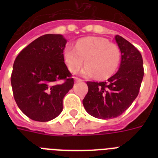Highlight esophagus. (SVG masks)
Here are the masks:
<instances>
[{"label": "esophagus", "mask_w": 158, "mask_h": 158, "mask_svg": "<svg viewBox=\"0 0 158 158\" xmlns=\"http://www.w3.org/2000/svg\"><path fill=\"white\" fill-rule=\"evenodd\" d=\"M74 80H75L76 82H81L82 81L81 79H79V78H76V77L74 78Z\"/></svg>", "instance_id": "34e87169"}]
</instances>
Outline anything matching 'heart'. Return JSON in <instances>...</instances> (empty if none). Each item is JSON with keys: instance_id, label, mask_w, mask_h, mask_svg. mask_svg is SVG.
<instances>
[{"instance_id": "1", "label": "heart", "mask_w": 158, "mask_h": 158, "mask_svg": "<svg viewBox=\"0 0 158 158\" xmlns=\"http://www.w3.org/2000/svg\"><path fill=\"white\" fill-rule=\"evenodd\" d=\"M64 60L68 69L75 73L86 65L82 74L91 77L97 74L99 79L111 76L118 69L120 61V51L116 44L98 37H87L77 41L75 47L66 46L64 49Z\"/></svg>"}]
</instances>
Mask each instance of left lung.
I'll use <instances>...</instances> for the list:
<instances>
[{"label":"left lung","instance_id":"obj_1","mask_svg":"<svg viewBox=\"0 0 158 158\" xmlns=\"http://www.w3.org/2000/svg\"><path fill=\"white\" fill-rule=\"evenodd\" d=\"M115 39L121 53L119 70L106 82H87L89 91L83 100L87 112L99 119L117 117L127 110L137 98L144 74L137 48L120 36Z\"/></svg>","mask_w":158,"mask_h":158}]
</instances>
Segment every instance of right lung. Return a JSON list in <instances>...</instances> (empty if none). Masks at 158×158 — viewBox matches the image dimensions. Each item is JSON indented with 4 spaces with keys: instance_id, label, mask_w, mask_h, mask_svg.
<instances>
[{
    "instance_id": "1",
    "label": "right lung",
    "mask_w": 158,
    "mask_h": 158,
    "mask_svg": "<svg viewBox=\"0 0 158 158\" xmlns=\"http://www.w3.org/2000/svg\"><path fill=\"white\" fill-rule=\"evenodd\" d=\"M66 40L45 34L23 48L14 62L11 86L19 108L28 117L45 122L60 114L63 98L74 85L64 64Z\"/></svg>"
}]
</instances>
